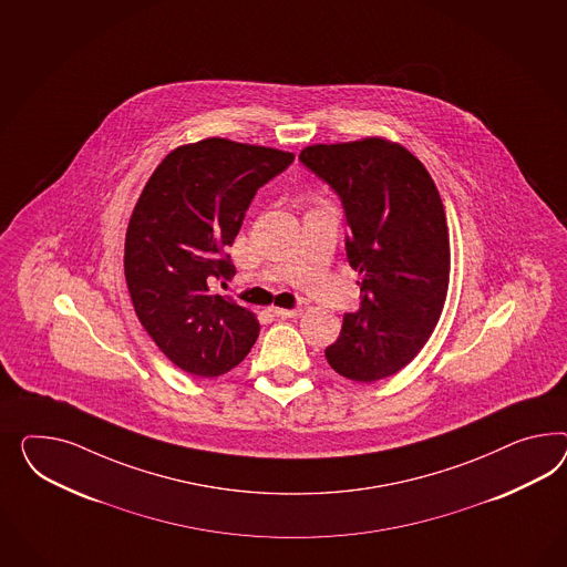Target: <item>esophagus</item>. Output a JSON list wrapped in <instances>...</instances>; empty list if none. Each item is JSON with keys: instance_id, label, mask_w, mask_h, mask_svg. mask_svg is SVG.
Returning <instances> with one entry per match:
<instances>
[{"instance_id": "34e87169", "label": "esophagus", "mask_w": 567, "mask_h": 567, "mask_svg": "<svg viewBox=\"0 0 567 567\" xmlns=\"http://www.w3.org/2000/svg\"><path fill=\"white\" fill-rule=\"evenodd\" d=\"M270 311L275 313L276 318H282V320H287V318H295V316H301V309H299V307H295V309H285V307H272Z\"/></svg>"}]
</instances>
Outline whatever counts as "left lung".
Masks as SVG:
<instances>
[{
	"label": "left lung",
	"instance_id": "obj_1",
	"mask_svg": "<svg viewBox=\"0 0 567 567\" xmlns=\"http://www.w3.org/2000/svg\"><path fill=\"white\" fill-rule=\"evenodd\" d=\"M299 161L342 202L347 258L361 275V307L344 316L326 359L352 382L390 378L423 349L444 309L450 235L440 192L390 140L313 144Z\"/></svg>",
	"mask_w": 567,
	"mask_h": 567
}]
</instances>
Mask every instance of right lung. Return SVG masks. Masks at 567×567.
Masks as SVG:
<instances>
[{
    "instance_id": "1",
    "label": "right lung",
    "mask_w": 567,
    "mask_h": 567,
    "mask_svg": "<svg viewBox=\"0 0 567 567\" xmlns=\"http://www.w3.org/2000/svg\"><path fill=\"white\" fill-rule=\"evenodd\" d=\"M295 154L227 138L168 153L140 194L123 270L140 323L171 363L198 378L239 365L260 334L256 316L210 282L230 278L229 247L261 185Z\"/></svg>"
}]
</instances>
